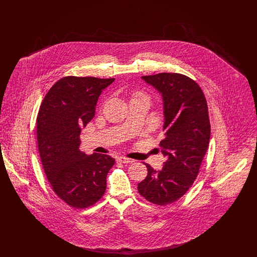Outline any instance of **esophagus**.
<instances>
[{"mask_svg": "<svg viewBox=\"0 0 257 257\" xmlns=\"http://www.w3.org/2000/svg\"><path fill=\"white\" fill-rule=\"evenodd\" d=\"M117 162L122 163V164H131V163H133L134 161H133V160L128 159V158H125V157H119V158H117Z\"/></svg>", "mask_w": 257, "mask_h": 257, "instance_id": "34e87169", "label": "esophagus"}]
</instances>
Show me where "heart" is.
I'll return each mask as SVG.
<instances>
[{
	"instance_id": "1",
	"label": "heart",
	"mask_w": 257,
	"mask_h": 257,
	"mask_svg": "<svg viewBox=\"0 0 257 257\" xmlns=\"http://www.w3.org/2000/svg\"><path fill=\"white\" fill-rule=\"evenodd\" d=\"M144 97H147V96H146V94H145L144 92H142V91H135L134 99H139V98Z\"/></svg>"
}]
</instances>
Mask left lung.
<instances>
[{"label":"left lung","instance_id":"obj_1","mask_svg":"<svg viewBox=\"0 0 257 257\" xmlns=\"http://www.w3.org/2000/svg\"><path fill=\"white\" fill-rule=\"evenodd\" d=\"M142 78L163 96L165 124L160 147L166 161L158 171L145 163L147 175L138 184V191L147 201L166 206L182 197L198 175L210 141L207 102L196 81L183 74Z\"/></svg>","mask_w":257,"mask_h":257}]
</instances>
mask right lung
<instances>
[{"instance_id":"add662e5","label":"right lung","mask_w":257,"mask_h":257,"mask_svg":"<svg viewBox=\"0 0 257 257\" xmlns=\"http://www.w3.org/2000/svg\"><path fill=\"white\" fill-rule=\"evenodd\" d=\"M114 81L66 76L46 93L37 117V147L51 188L67 205L85 209L104 196L114 160L80 150V134L95 113L102 90Z\"/></svg>"}]
</instances>
